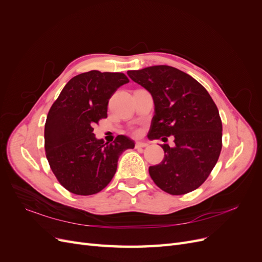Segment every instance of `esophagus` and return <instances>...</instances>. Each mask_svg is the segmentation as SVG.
I'll return each mask as SVG.
<instances>
[{"mask_svg":"<svg viewBox=\"0 0 262 262\" xmlns=\"http://www.w3.org/2000/svg\"><path fill=\"white\" fill-rule=\"evenodd\" d=\"M147 144L143 143V142H137L136 143V148H142V147H146Z\"/></svg>","mask_w":262,"mask_h":262,"instance_id":"obj_1","label":"esophagus"}]
</instances>
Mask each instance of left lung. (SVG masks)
I'll use <instances>...</instances> for the list:
<instances>
[{"instance_id":"8db88e82","label":"left lung","mask_w":262,"mask_h":262,"mask_svg":"<svg viewBox=\"0 0 262 262\" xmlns=\"http://www.w3.org/2000/svg\"><path fill=\"white\" fill-rule=\"evenodd\" d=\"M132 81L152 95L155 115L148 138L167 141L161 145L164 160L149 166L155 185L172 195L191 192L207 180L222 149L219 109L204 87L189 74L168 66L128 71Z\"/></svg>"}]
</instances>
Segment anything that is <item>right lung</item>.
Listing matches in <instances>:
<instances>
[{"label":"right lung","mask_w":262,"mask_h":262,"mask_svg":"<svg viewBox=\"0 0 262 262\" xmlns=\"http://www.w3.org/2000/svg\"><path fill=\"white\" fill-rule=\"evenodd\" d=\"M129 83L123 73L93 70L68 82L51 106L45 124V149L50 168L70 192L91 195L115 176L118 158L134 142L118 136L113 143L95 138L94 124L107 118L108 101Z\"/></svg>","instance_id":"obj_1"}]
</instances>
